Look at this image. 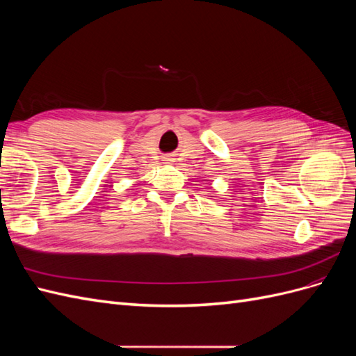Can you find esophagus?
Here are the masks:
<instances>
[{"label": "esophagus", "mask_w": 356, "mask_h": 356, "mask_svg": "<svg viewBox=\"0 0 356 356\" xmlns=\"http://www.w3.org/2000/svg\"><path fill=\"white\" fill-rule=\"evenodd\" d=\"M165 160H168V161H172V159H165Z\"/></svg>", "instance_id": "34e87169"}]
</instances>
